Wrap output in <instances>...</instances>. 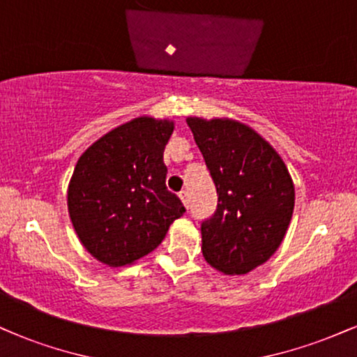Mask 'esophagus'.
<instances>
[{"instance_id":"esophagus-1","label":"esophagus","mask_w":357,"mask_h":357,"mask_svg":"<svg viewBox=\"0 0 357 357\" xmlns=\"http://www.w3.org/2000/svg\"><path fill=\"white\" fill-rule=\"evenodd\" d=\"M179 198H181V202H183L184 206L190 208V195H188V191L179 192Z\"/></svg>"}]
</instances>
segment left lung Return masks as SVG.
<instances>
[{"label": "left lung", "instance_id": "8db88e82", "mask_svg": "<svg viewBox=\"0 0 357 357\" xmlns=\"http://www.w3.org/2000/svg\"><path fill=\"white\" fill-rule=\"evenodd\" d=\"M216 186V210L202 221L208 264L243 275L265 264L284 240L294 211V183L265 139L233 121L188 119Z\"/></svg>", "mask_w": 357, "mask_h": 357}]
</instances>
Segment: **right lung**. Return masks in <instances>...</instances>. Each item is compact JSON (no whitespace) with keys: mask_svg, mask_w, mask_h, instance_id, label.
Returning <instances> with one entry per match:
<instances>
[{"mask_svg":"<svg viewBox=\"0 0 357 357\" xmlns=\"http://www.w3.org/2000/svg\"><path fill=\"white\" fill-rule=\"evenodd\" d=\"M173 122L139 117L110 130L80 155L68 211L85 248L102 264H132L161 243L183 215L166 188L165 147Z\"/></svg>","mask_w":357,"mask_h":357,"instance_id":"add662e5","label":"right lung"}]
</instances>
